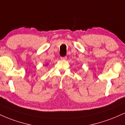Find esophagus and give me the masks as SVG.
<instances>
[{"mask_svg": "<svg viewBox=\"0 0 125 125\" xmlns=\"http://www.w3.org/2000/svg\"><path fill=\"white\" fill-rule=\"evenodd\" d=\"M61 59L62 60H66L67 59L66 56H64V57H61Z\"/></svg>", "mask_w": 125, "mask_h": 125, "instance_id": "esophagus-1", "label": "esophagus"}]
</instances>
